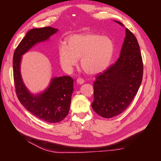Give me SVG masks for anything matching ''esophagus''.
Masks as SVG:
<instances>
[{"label": "esophagus", "instance_id": "esophagus-1", "mask_svg": "<svg viewBox=\"0 0 161 161\" xmlns=\"http://www.w3.org/2000/svg\"><path fill=\"white\" fill-rule=\"evenodd\" d=\"M76 82H77V83H78V84L82 85V84H83L84 82H85V80H84V79H81V78H79V79H77Z\"/></svg>", "mask_w": 161, "mask_h": 161}]
</instances>
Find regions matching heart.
I'll list each match as a JSON object with an SVG mask.
<instances>
[{"instance_id":"obj_1","label":"heart","mask_w":161,"mask_h":161,"mask_svg":"<svg viewBox=\"0 0 161 161\" xmlns=\"http://www.w3.org/2000/svg\"><path fill=\"white\" fill-rule=\"evenodd\" d=\"M114 52V43L108 36L96 33L76 34L69 37L66 45L58 49L62 67L70 72L80 58L82 69L88 75H97L108 69Z\"/></svg>"}]
</instances>
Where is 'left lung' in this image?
<instances>
[{
    "label": "left lung",
    "mask_w": 161,
    "mask_h": 161,
    "mask_svg": "<svg viewBox=\"0 0 161 161\" xmlns=\"http://www.w3.org/2000/svg\"><path fill=\"white\" fill-rule=\"evenodd\" d=\"M115 22L123 26L118 21ZM143 63L137 39L128 29L119 57L105 71L96 76L93 83V110L100 116L111 118L128 108L140 88Z\"/></svg>",
    "instance_id": "8db88e82"
}]
</instances>
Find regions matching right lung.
Returning <instances> with one entry per match:
<instances>
[{"label":"right lung","mask_w":161,"mask_h":161,"mask_svg":"<svg viewBox=\"0 0 161 161\" xmlns=\"http://www.w3.org/2000/svg\"><path fill=\"white\" fill-rule=\"evenodd\" d=\"M57 31L58 29L51 27L30 30L15 49L13 60L14 86L19 101L36 118L50 123L59 122L69 114L74 80L69 76L54 77L44 91L34 95L24 84L20 68L24 53L37 43L48 40Z\"/></svg>","instance_id":"1"}]
</instances>
